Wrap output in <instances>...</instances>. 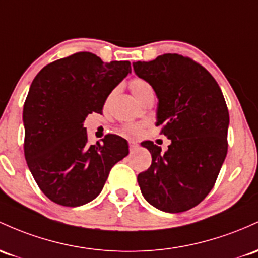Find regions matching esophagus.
I'll return each instance as SVG.
<instances>
[{"instance_id": "34e87169", "label": "esophagus", "mask_w": 258, "mask_h": 258, "mask_svg": "<svg viewBox=\"0 0 258 258\" xmlns=\"http://www.w3.org/2000/svg\"><path fill=\"white\" fill-rule=\"evenodd\" d=\"M128 144H130V151L131 152H135L136 149L138 148V144L135 142V141H128Z\"/></svg>"}]
</instances>
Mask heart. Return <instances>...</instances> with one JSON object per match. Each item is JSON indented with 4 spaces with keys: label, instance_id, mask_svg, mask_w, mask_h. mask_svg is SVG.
Segmentation results:
<instances>
[{
    "label": "heart",
    "instance_id": "1",
    "mask_svg": "<svg viewBox=\"0 0 258 258\" xmlns=\"http://www.w3.org/2000/svg\"><path fill=\"white\" fill-rule=\"evenodd\" d=\"M130 89H131L132 94L135 95V98L137 99V100H141L147 93L153 90L151 84L141 78H136L134 81H131V83H130ZM142 127L143 124H128V126H126V131L131 132V134H138V132L142 130Z\"/></svg>",
    "mask_w": 258,
    "mask_h": 258
}]
</instances>
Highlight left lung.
I'll return each mask as SVG.
<instances>
[{
    "instance_id": "1",
    "label": "left lung",
    "mask_w": 258,
    "mask_h": 258,
    "mask_svg": "<svg viewBox=\"0 0 258 258\" xmlns=\"http://www.w3.org/2000/svg\"><path fill=\"white\" fill-rule=\"evenodd\" d=\"M134 71L158 98L157 122L171 141L168 151L141 143L152 155L137 181L144 200L168 213L202 202L213 188L228 152L229 112L216 79L205 67L177 53L134 62Z\"/></svg>"
}]
</instances>
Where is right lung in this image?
Wrapping results in <instances>:
<instances>
[{
	"instance_id": "obj_1",
	"label": "right lung",
	"mask_w": 258,
	"mask_h": 258,
	"mask_svg": "<svg viewBox=\"0 0 258 258\" xmlns=\"http://www.w3.org/2000/svg\"><path fill=\"white\" fill-rule=\"evenodd\" d=\"M131 73L128 61L103 62L78 52L47 64L36 75L23 109L24 155L42 194L64 207L99 196L109 172L128 154L122 137L106 135L88 143L86 117L101 114L114 88Z\"/></svg>"
}]
</instances>
